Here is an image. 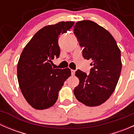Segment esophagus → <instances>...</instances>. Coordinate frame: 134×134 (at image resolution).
<instances>
[{
	"label": "esophagus",
	"instance_id": "obj_1",
	"mask_svg": "<svg viewBox=\"0 0 134 134\" xmlns=\"http://www.w3.org/2000/svg\"><path fill=\"white\" fill-rule=\"evenodd\" d=\"M75 70H71V75H75Z\"/></svg>",
	"mask_w": 134,
	"mask_h": 134
}]
</instances>
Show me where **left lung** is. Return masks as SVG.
<instances>
[{"label":"left lung","instance_id":"left-lung-1","mask_svg":"<svg viewBox=\"0 0 134 134\" xmlns=\"http://www.w3.org/2000/svg\"><path fill=\"white\" fill-rule=\"evenodd\" d=\"M74 34L83 48V58L93 60L90 75L79 69L76 71L80 82L74 94L86 106H99L110 97L119 79L121 51L110 33L93 21L76 23Z\"/></svg>","mask_w":134,"mask_h":134}]
</instances>
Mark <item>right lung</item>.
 <instances>
[{"mask_svg":"<svg viewBox=\"0 0 134 134\" xmlns=\"http://www.w3.org/2000/svg\"><path fill=\"white\" fill-rule=\"evenodd\" d=\"M75 23L59 22L38 31L24 48L18 64L17 78L23 94L32 108H48L56 103L65 81L71 75L69 68H52V60L58 58L59 36Z\"/></svg>","mask_w":134,"mask_h":134,"instance_id":"right-lung-1","label":"right lung"}]
</instances>
